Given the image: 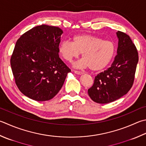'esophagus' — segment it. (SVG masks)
Segmentation results:
<instances>
[{
  "instance_id": "1",
  "label": "esophagus",
  "mask_w": 146,
  "mask_h": 146,
  "mask_svg": "<svg viewBox=\"0 0 146 146\" xmlns=\"http://www.w3.org/2000/svg\"><path fill=\"white\" fill-rule=\"evenodd\" d=\"M74 72L77 74H79V75H81V74H84V72H81V71H78V70H74Z\"/></svg>"
}]
</instances>
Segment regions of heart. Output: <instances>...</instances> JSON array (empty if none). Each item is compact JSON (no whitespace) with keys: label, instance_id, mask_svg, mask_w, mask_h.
<instances>
[{"label":"heart","instance_id":"b5f03b06","mask_svg":"<svg viewBox=\"0 0 146 146\" xmlns=\"http://www.w3.org/2000/svg\"><path fill=\"white\" fill-rule=\"evenodd\" d=\"M116 45L110 40L91 34H80L73 37L72 42L64 40L59 46V53L63 58L72 62L82 53V58L75 64L78 68L88 67L92 70L106 68L116 54Z\"/></svg>","mask_w":146,"mask_h":146}]
</instances>
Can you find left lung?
I'll return each mask as SVG.
<instances>
[{
  "instance_id": "left-lung-1",
  "label": "left lung",
  "mask_w": 146,
  "mask_h": 146,
  "mask_svg": "<svg viewBox=\"0 0 146 146\" xmlns=\"http://www.w3.org/2000/svg\"><path fill=\"white\" fill-rule=\"evenodd\" d=\"M117 55L111 67L95 76L94 83L88 90L92 100L98 104H107L126 95L133 84L138 51L124 32L118 31Z\"/></svg>"
}]
</instances>
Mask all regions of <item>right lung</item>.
<instances>
[{
    "mask_svg": "<svg viewBox=\"0 0 146 146\" xmlns=\"http://www.w3.org/2000/svg\"><path fill=\"white\" fill-rule=\"evenodd\" d=\"M59 27H35L18 39L11 57L16 84L27 97L36 101L53 98L71 70L59 57Z\"/></svg>",
    "mask_w": 146,
    "mask_h": 146,
    "instance_id": "obj_1",
    "label": "right lung"
}]
</instances>
